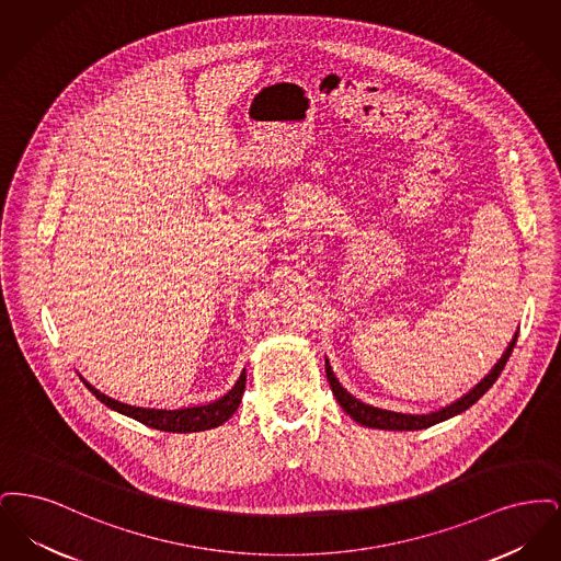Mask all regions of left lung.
Masks as SVG:
<instances>
[{
    "label": "left lung",
    "mask_w": 561,
    "mask_h": 561,
    "mask_svg": "<svg viewBox=\"0 0 561 561\" xmlns=\"http://www.w3.org/2000/svg\"><path fill=\"white\" fill-rule=\"evenodd\" d=\"M515 343H517V334L508 343L505 355L499 359V364L492 368V373L488 374L481 382H478L476 389H471L460 400L454 401V403L437 410V412H431V414H401V412L380 410V408H374V405H368L364 401L355 400L351 393H347V389H343V385L339 382V378L334 376L328 362H325V376H328V382L332 387L334 398L343 405V410L347 412L355 423H359L364 427L385 428V431H416V428H427L431 425L442 423V421H448V419L465 412L467 408H471L476 401L480 400L481 396L496 382V378L505 370V364H507L508 357L513 353Z\"/></svg>",
    "instance_id": "1"
}]
</instances>
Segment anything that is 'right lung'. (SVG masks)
Wrapping results in <instances>:
<instances>
[{
  "label": "right lung",
  "instance_id": "add662e5",
  "mask_svg": "<svg viewBox=\"0 0 561 561\" xmlns=\"http://www.w3.org/2000/svg\"><path fill=\"white\" fill-rule=\"evenodd\" d=\"M81 380L92 391V396H96V400L103 401L111 410H117L147 427L170 431V433H193V431H206V428L222 425L238 410L243 389H245V373H241L236 387L220 400L206 403V405L181 408V410H156V408H138V405H128V403L113 400L105 393H101L99 389H94L90 382H85V378H81Z\"/></svg>",
  "mask_w": 561,
  "mask_h": 561
}]
</instances>
